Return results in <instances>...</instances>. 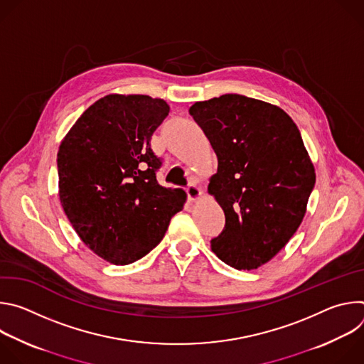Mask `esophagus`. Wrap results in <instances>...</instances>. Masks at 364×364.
<instances>
[{
  "instance_id": "obj_1",
  "label": "esophagus",
  "mask_w": 364,
  "mask_h": 364,
  "mask_svg": "<svg viewBox=\"0 0 364 364\" xmlns=\"http://www.w3.org/2000/svg\"><path fill=\"white\" fill-rule=\"evenodd\" d=\"M186 191H187V196H188V198H190L191 201L198 200V198L201 197V194H203V191H201L196 184H190Z\"/></svg>"
}]
</instances>
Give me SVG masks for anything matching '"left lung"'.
<instances>
[{
	"mask_svg": "<svg viewBox=\"0 0 364 364\" xmlns=\"http://www.w3.org/2000/svg\"><path fill=\"white\" fill-rule=\"evenodd\" d=\"M190 115L218 155L212 194L226 225L212 250L236 269H257L299 228L316 170L298 127L268 102L228 93L196 102Z\"/></svg>",
	"mask_w": 364,
	"mask_h": 364,
	"instance_id": "obj_1",
	"label": "left lung"
}]
</instances>
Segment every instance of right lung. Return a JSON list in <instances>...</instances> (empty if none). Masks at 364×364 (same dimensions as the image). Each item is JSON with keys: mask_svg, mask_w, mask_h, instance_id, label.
<instances>
[{"mask_svg": "<svg viewBox=\"0 0 364 364\" xmlns=\"http://www.w3.org/2000/svg\"><path fill=\"white\" fill-rule=\"evenodd\" d=\"M170 112L148 95H107L90 105L58 152L59 197L82 242L114 265L157 246L187 194L159 184L151 136Z\"/></svg>", "mask_w": 364, "mask_h": 364, "instance_id": "add662e5", "label": "right lung"}]
</instances>
